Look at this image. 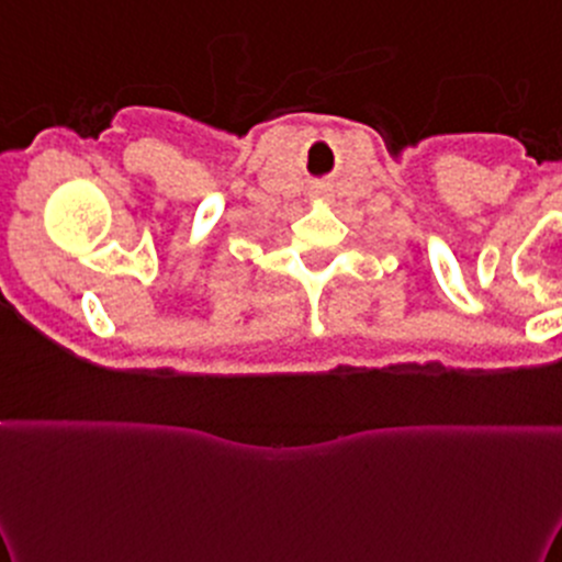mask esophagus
I'll list each match as a JSON object with an SVG mask.
<instances>
[{"mask_svg": "<svg viewBox=\"0 0 562 562\" xmlns=\"http://www.w3.org/2000/svg\"><path fill=\"white\" fill-rule=\"evenodd\" d=\"M313 196H315V199H321V201H324V199H326V193H324V191H315V193H313Z\"/></svg>", "mask_w": 562, "mask_h": 562, "instance_id": "esophagus-1", "label": "esophagus"}]
</instances>
